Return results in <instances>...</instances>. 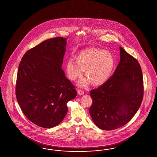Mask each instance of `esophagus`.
<instances>
[{
    "mask_svg": "<svg viewBox=\"0 0 157 157\" xmlns=\"http://www.w3.org/2000/svg\"><path fill=\"white\" fill-rule=\"evenodd\" d=\"M78 94L79 95H82L84 94V92L83 91L81 90H78Z\"/></svg>",
    "mask_w": 157,
    "mask_h": 157,
    "instance_id": "obj_1",
    "label": "esophagus"
}]
</instances>
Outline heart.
Wrapping results in <instances>:
<instances>
[{"instance_id":"obj_1","label":"heart","mask_w":157,"mask_h":157,"mask_svg":"<svg viewBox=\"0 0 157 157\" xmlns=\"http://www.w3.org/2000/svg\"><path fill=\"white\" fill-rule=\"evenodd\" d=\"M76 63L69 60L66 63V71L72 81L80 78L85 71L87 77L78 83L82 87H86L91 83L94 86L103 85L109 79L114 69L113 56L108 51L97 48L82 51L75 57Z\"/></svg>"}]
</instances>
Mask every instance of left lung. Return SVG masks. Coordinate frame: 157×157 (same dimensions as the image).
I'll list each match as a JSON object with an SVG mask.
<instances>
[{"label": "left lung", "instance_id": "8db88e82", "mask_svg": "<svg viewBox=\"0 0 157 157\" xmlns=\"http://www.w3.org/2000/svg\"><path fill=\"white\" fill-rule=\"evenodd\" d=\"M120 60L113 75L90 91L93 104L89 113L102 130L124 126L136 114L143 96L142 71L138 61L120 47Z\"/></svg>", "mask_w": 157, "mask_h": 157}]
</instances>
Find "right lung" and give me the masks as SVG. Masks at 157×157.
I'll return each mask as SVG.
<instances>
[{"label":"right lung","instance_id":"1","mask_svg":"<svg viewBox=\"0 0 157 157\" xmlns=\"http://www.w3.org/2000/svg\"><path fill=\"white\" fill-rule=\"evenodd\" d=\"M67 38H50L25 53L17 78L16 97L24 114L44 128L56 127L76 97L74 86L62 69Z\"/></svg>","mask_w":157,"mask_h":157}]
</instances>
